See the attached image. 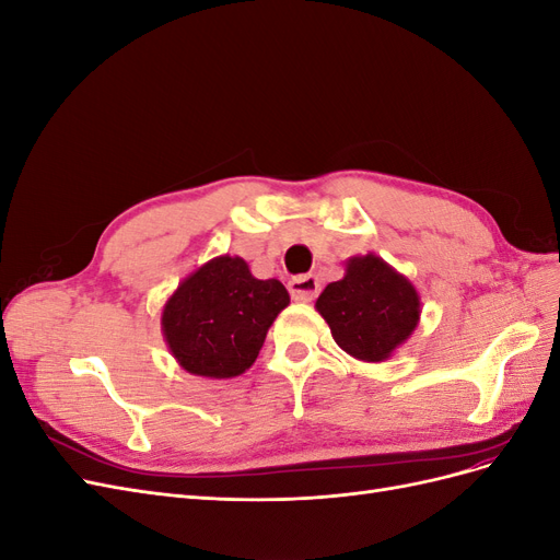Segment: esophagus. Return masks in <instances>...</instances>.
<instances>
[{"label": "esophagus", "instance_id": "1", "mask_svg": "<svg viewBox=\"0 0 560 560\" xmlns=\"http://www.w3.org/2000/svg\"><path fill=\"white\" fill-rule=\"evenodd\" d=\"M319 292V280L315 276H296L290 280V294L294 301H301V303H308L317 296Z\"/></svg>", "mask_w": 560, "mask_h": 560}]
</instances>
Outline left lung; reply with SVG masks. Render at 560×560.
I'll return each instance as SVG.
<instances>
[{
    "instance_id": "left-lung-1",
    "label": "left lung",
    "mask_w": 560,
    "mask_h": 560,
    "mask_svg": "<svg viewBox=\"0 0 560 560\" xmlns=\"http://www.w3.org/2000/svg\"><path fill=\"white\" fill-rule=\"evenodd\" d=\"M334 341L362 362H385L420 319V296L409 278L376 254L352 257L346 276L315 301Z\"/></svg>"
}]
</instances>
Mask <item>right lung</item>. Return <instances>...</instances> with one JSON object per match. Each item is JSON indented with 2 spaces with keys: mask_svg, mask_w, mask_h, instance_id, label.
<instances>
[{
  "mask_svg": "<svg viewBox=\"0 0 560 560\" xmlns=\"http://www.w3.org/2000/svg\"><path fill=\"white\" fill-rule=\"evenodd\" d=\"M290 294L276 278L257 280L241 257H214L179 282L165 301L161 329L182 369L233 378L257 360L266 334Z\"/></svg>",
  "mask_w": 560,
  "mask_h": 560,
  "instance_id": "add662e5",
  "label": "right lung"
}]
</instances>
